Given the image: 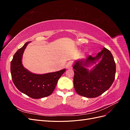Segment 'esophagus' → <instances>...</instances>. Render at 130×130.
I'll use <instances>...</instances> for the list:
<instances>
[{"mask_svg": "<svg viewBox=\"0 0 130 130\" xmlns=\"http://www.w3.org/2000/svg\"><path fill=\"white\" fill-rule=\"evenodd\" d=\"M72 66H73V62L70 61V62H68L67 64H66V68H67V69H70V68H72Z\"/></svg>", "mask_w": 130, "mask_h": 130, "instance_id": "1", "label": "esophagus"}]
</instances>
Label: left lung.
Listing matches in <instances>:
<instances>
[{
  "label": "left lung",
  "mask_w": 130,
  "mask_h": 130,
  "mask_svg": "<svg viewBox=\"0 0 130 130\" xmlns=\"http://www.w3.org/2000/svg\"><path fill=\"white\" fill-rule=\"evenodd\" d=\"M100 62L89 71L85 66ZM74 86L76 93L87 98H96L108 89L115 80L116 65L110 51L103 48L95 57L77 60L73 66Z\"/></svg>",
  "instance_id": "left-lung-1"
}]
</instances>
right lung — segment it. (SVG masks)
<instances>
[{"label": "right lung", "instance_id": "add662e5", "mask_svg": "<svg viewBox=\"0 0 130 130\" xmlns=\"http://www.w3.org/2000/svg\"><path fill=\"white\" fill-rule=\"evenodd\" d=\"M29 43L26 42L14 55L11 62L12 79L19 91L33 99H40L52 94L58 80L66 69L44 74H35L24 68L22 63V58Z\"/></svg>", "mask_w": 130, "mask_h": 130}]
</instances>
